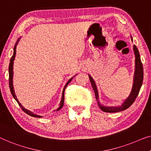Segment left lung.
I'll use <instances>...</instances> for the list:
<instances>
[{
    "label": "left lung",
    "mask_w": 151,
    "mask_h": 151,
    "mask_svg": "<svg viewBox=\"0 0 151 151\" xmlns=\"http://www.w3.org/2000/svg\"><path fill=\"white\" fill-rule=\"evenodd\" d=\"M134 51L135 53V57H136V68H135V73H134V84L133 87H132V90L130 93L129 97H128L125 102L123 103V104L121 106H119L118 107H110V106H104L99 102L98 100V89L96 87V85L95 84V82L93 80V78L90 75H89L90 82L91 83L92 87L95 92V96L96 100H97L98 104L100 106V109L102 111L106 112H120L124 110L127 109L134 102L135 100H136L137 96H138L139 91L141 88L142 85L143 81V77H144V72H143V66L142 64L141 60H140V56L139 51L138 50L136 46L134 45Z\"/></svg>",
    "instance_id": "8db88e82"
}]
</instances>
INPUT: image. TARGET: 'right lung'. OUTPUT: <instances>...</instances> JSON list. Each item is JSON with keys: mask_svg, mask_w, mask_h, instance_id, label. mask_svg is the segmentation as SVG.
I'll return each instance as SVG.
<instances>
[{"mask_svg": "<svg viewBox=\"0 0 151 151\" xmlns=\"http://www.w3.org/2000/svg\"><path fill=\"white\" fill-rule=\"evenodd\" d=\"M19 39L17 40V43L19 41ZM17 43L15 45V47H14V49H13V55H12V57L11 58V60H10V63H9V88H10V91H11V93L12 94L13 97L14 98V99L15 100L17 101V102L18 103V104L20 106V108L22 109V111H23L24 112H26V114H28V115H30L31 116H34V117H41V116H39V115H37V114H35L32 113V112H30V111H28V110H26L24 109V108L22 106V104H20L19 102V101L17 100V99L16 98V96H15V92H14V89H13V60L15 59V54H16V46H17ZM73 79V78H70L67 83L65 85L64 89H63V92H62V100H61V102H60V106L58 109H57V111H59L60 109H61L63 107V106H64V91H65V89H66V87H67V85H68L69 83H70V81Z\"/></svg>", "mask_w": 151, "mask_h": 151, "instance_id": "add662e5", "label": "right lung"}]
</instances>
